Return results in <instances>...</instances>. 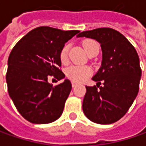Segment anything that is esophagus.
<instances>
[{
  "label": "esophagus",
  "instance_id": "obj_1",
  "mask_svg": "<svg viewBox=\"0 0 146 146\" xmlns=\"http://www.w3.org/2000/svg\"><path fill=\"white\" fill-rule=\"evenodd\" d=\"M77 84H77L76 82H74V81H73V82H72V85H73V87H75Z\"/></svg>",
  "mask_w": 146,
  "mask_h": 146
}]
</instances>
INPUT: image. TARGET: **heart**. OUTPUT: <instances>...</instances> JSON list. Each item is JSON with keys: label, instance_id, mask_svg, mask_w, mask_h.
<instances>
[{"label": "heart", "instance_id": "heart-1", "mask_svg": "<svg viewBox=\"0 0 146 146\" xmlns=\"http://www.w3.org/2000/svg\"><path fill=\"white\" fill-rule=\"evenodd\" d=\"M97 43L92 40H85L83 41V46L87 54L93 49L95 45ZM68 46L65 45L61 52H60V60L62 63H66L68 61ZM66 74L68 78H69L71 80L74 82H83L85 79H87L91 74L92 69L88 66H76L73 65L67 68Z\"/></svg>", "mask_w": 146, "mask_h": 146}]
</instances>
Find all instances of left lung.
Wrapping results in <instances>:
<instances>
[{
	"label": "left lung",
	"mask_w": 146,
	"mask_h": 146,
	"mask_svg": "<svg viewBox=\"0 0 146 146\" xmlns=\"http://www.w3.org/2000/svg\"><path fill=\"white\" fill-rule=\"evenodd\" d=\"M77 37L96 40L102 50L101 68L92 78L98 87L86 86L83 111L96 123H113L126 114L139 92L141 68L137 51L124 35L110 28L84 31Z\"/></svg>",
	"instance_id": "1"
}]
</instances>
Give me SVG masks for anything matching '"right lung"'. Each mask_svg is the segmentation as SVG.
I'll list each match as a JSON object with an SVG mask.
<instances>
[{
  "label": "right lung",
  "instance_id": "obj_1",
  "mask_svg": "<svg viewBox=\"0 0 146 146\" xmlns=\"http://www.w3.org/2000/svg\"><path fill=\"white\" fill-rule=\"evenodd\" d=\"M78 30L63 31L47 26L38 27L24 35L13 47L8 58V93L19 113L35 124L58 119L72 90L71 82L53 86L48 77L65 78L59 68L60 52Z\"/></svg>",
  "mask_w": 146,
  "mask_h": 146
}]
</instances>
